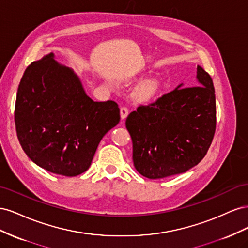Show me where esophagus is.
Here are the masks:
<instances>
[{
    "instance_id": "1",
    "label": "esophagus",
    "mask_w": 248,
    "mask_h": 248,
    "mask_svg": "<svg viewBox=\"0 0 248 248\" xmlns=\"http://www.w3.org/2000/svg\"><path fill=\"white\" fill-rule=\"evenodd\" d=\"M128 114H129V110H128V108H127L123 107V108H121V109H120V115H121L122 120L126 119L127 116H128Z\"/></svg>"
}]
</instances>
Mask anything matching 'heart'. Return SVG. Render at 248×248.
I'll use <instances>...</instances> for the list:
<instances>
[{"label": "heart", "instance_id": "b5f03b06", "mask_svg": "<svg viewBox=\"0 0 248 248\" xmlns=\"http://www.w3.org/2000/svg\"><path fill=\"white\" fill-rule=\"evenodd\" d=\"M160 85L156 79H147L140 82L136 89L134 96L140 102H150L156 98L159 93Z\"/></svg>", "mask_w": 248, "mask_h": 248}]
</instances>
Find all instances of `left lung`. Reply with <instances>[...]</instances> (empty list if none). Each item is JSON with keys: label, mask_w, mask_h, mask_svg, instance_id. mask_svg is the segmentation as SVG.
<instances>
[{"label": "left lung", "mask_w": 248, "mask_h": 248, "mask_svg": "<svg viewBox=\"0 0 248 248\" xmlns=\"http://www.w3.org/2000/svg\"><path fill=\"white\" fill-rule=\"evenodd\" d=\"M197 79L198 86L179 85L127 117L133 164L144 177L182 174L207 154L216 128L215 91L211 77L201 66Z\"/></svg>", "instance_id": "1"}]
</instances>
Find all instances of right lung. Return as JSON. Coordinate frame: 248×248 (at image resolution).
Listing matches in <instances>:
<instances>
[{
	"mask_svg": "<svg viewBox=\"0 0 248 248\" xmlns=\"http://www.w3.org/2000/svg\"><path fill=\"white\" fill-rule=\"evenodd\" d=\"M17 138L37 166L74 177L86 171L101 139L120 121L118 104L93 101L69 67L44 56L28 66L19 82Z\"/></svg>",
	"mask_w": 248,
	"mask_h": 248,
	"instance_id": "1",
	"label": "right lung"
}]
</instances>
